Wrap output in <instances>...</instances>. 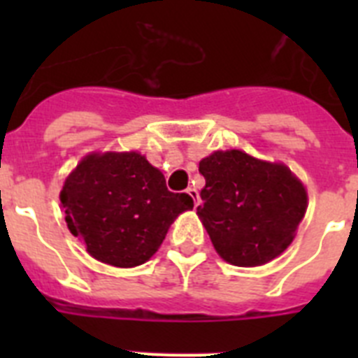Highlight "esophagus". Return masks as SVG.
I'll return each mask as SVG.
<instances>
[{
  "mask_svg": "<svg viewBox=\"0 0 358 358\" xmlns=\"http://www.w3.org/2000/svg\"><path fill=\"white\" fill-rule=\"evenodd\" d=\"M186 194L189 195V197L194 199V204H195V208L199 206V204H201V199H199V192L195 188H188L186 189Z\"/></svg>",
  "mask_w": 358,
  "mask_h": 358,
  "instance_id": "esophagus-1",
  "label": "esophagus"
}]
</instances>
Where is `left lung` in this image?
I'll use <instances>...</instances> for the list:
<instances>
[{"label":"left lung","mask_w":358,"mask_h":358,"mask_svg":"<svg viewBox=\"0 0 358 358\" xmlns=\"http://www.w3.org/2000/svg\"><path fill=\"white\" fill-rule=\"evenodd\" d=\"M206 179L197 215L215 251L236 267H260L294 242L308 208L303 181L281 161L215 150L199 163Z\"/></svg>","instance_id":"8db88e82"}]
</instances>
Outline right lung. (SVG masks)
<instances>
[{
    "label": "right lung",
    "instance_id": "1",
    "mask_svg": "<svg viewBox=\"0 0 358 358\" xmlns=\"http://www.w3.org/2000/svg\"><path fill=\"white\" fill-rule=\"evenodd\" d=\"M59 199L85 251L120 268L150 260L173 220L194 208V199L169 192L161 170L136 150L90 152L66 177Z\"/></svg>",
    "mask_w": 358,
    "mask_h": 358
}]
</instances>
